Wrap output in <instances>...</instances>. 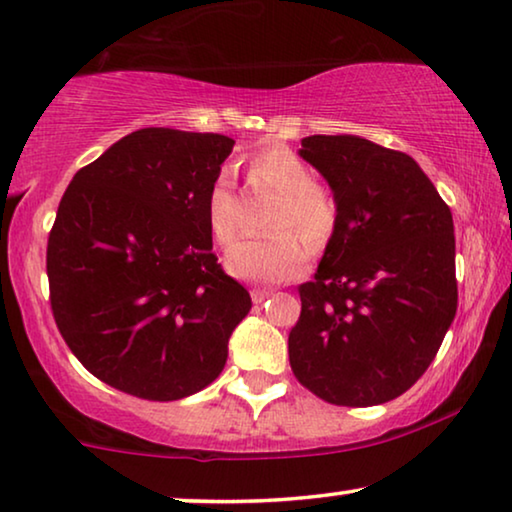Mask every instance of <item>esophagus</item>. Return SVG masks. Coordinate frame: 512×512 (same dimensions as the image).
I'll list each match as a JSON object with an SVG mask.
<instances>
[{"label": "esophagus", "instance_id": "esophagus-1", "mask_svg": "<svg viewBox=\"0 0 512 512\" xmlns=\"http://www.w3.org/2000/svg\"><path fill=\"white\" fill-rule=\"evenodd\" d=\"M273 292L271 289H259V287H255L253 292H250V299H253V303H264L266 299H269Z\"/></svg>", "mask_w": 512, "mask_h": 512}]
</instances>
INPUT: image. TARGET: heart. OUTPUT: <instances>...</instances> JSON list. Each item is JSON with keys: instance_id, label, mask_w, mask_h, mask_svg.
I'll return each mask as SVG.
<instances>
[{"instance_id": "obj_1", "label": "heart", "mask_w": 512, "mask_h": 512, "mask_svg": "<svg viewBox=\"0 0 512 512\" xmlns=\"http://www.w3.org/2000/svg\"><path fill=\"white\" fill-rule=\"evenodd\" d=\"M250 177L259 186L280 195L269 220L271 230L255 239H241L225 253L230 276L246 282H285L301 276L308 264V250L326 246L338 223V204L324 186L315 183L310 165L292 149L271 147L250 158ZM204 216L213 239L230 243L239 230L236 218V188L230 170H220L204 202ZM301 235L302 242L298 239Z\"/></svg>"}]
</instances>
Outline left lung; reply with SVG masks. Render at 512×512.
I'll use <instances>...</instances> for the list:
<instances>
[{"label": "left lung", "instance_id": "8db88e82", "mask_svg": "<svg viewBox=\"0 0 512 512\" xmlns=\"http://www.w3.org/2000/svg\"><path fill=\"white\" fill-rule=\"evenodd\" d=\"M299 156L329 183L338 223L299 287L289 363L340 407L395 400L437 356L457 310L453 216L414 158L358 135H310Z\"/></svg>", "mask_w": 512, "mask_h": 512}]
</instances>
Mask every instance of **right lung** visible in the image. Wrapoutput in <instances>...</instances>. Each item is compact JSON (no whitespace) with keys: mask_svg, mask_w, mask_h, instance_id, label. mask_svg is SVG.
<instances>
[{"mask_svg":"<svg viewBox=\"0 0 512 512\" xmlns=\"http://www.w3.org/2000/svg\"><path fill=\"white\" fill-rule=\"evenodd\" d=\"M234 140L142 128L75 174L48 239L50 305L91 375L172 402L209 386L250 294L211 253L204 202Z\"/></svg>","mask_w":512,"mask_h":512,"instance_id":"obj_1","label":"right lung"}]
</instances>
